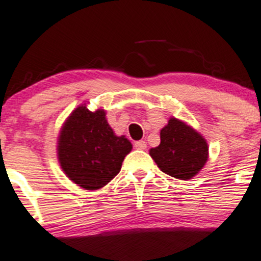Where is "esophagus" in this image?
<instances>
[{
    "label": "esophagus",
    "instance_id": "esophagus-1",
    "mask_svg": "<svg viewBox=\"0 0 261 261\" xmlns=\"http://www.w3.org/2000/svg\"><path fill=\"white\" fill-rule=\"evenodd\" d=\"M134 146H136V149H139V150H145L146 143L144 140H138V142L134 143Z\"/></svg>",
    "mask_w": 261,
    "mask_h": 261
}]
</instances>
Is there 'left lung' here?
Wrapping results in <instances>:
<instances>
[{
	"mask_svg": "<svg viewBox=\"0 0 261 261\" xmlns=\"http://www.w3.org/2000/svg\"><path fill=\"white\" fill-rule=\"evenodd\" d=\"M149 154L163 172L180 180H190L208 160V144L191 125L171 117L160 130V144Z\"/></svg>",
	"mask_w": 261,
	"mask_h": 261,
	"instance_id": "left-lung-1",
	"label": "left lung"
}]
</instances>
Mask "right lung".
<instances>
[{
	"mask_svg": "<svg viewBox=\"0 0 261 261\" xmlns=\"http://www.w3.org/2000/svg\"><path fill=\"white\" fill-rule=\"evenodd\" d=\"M132 143L116 136L106 119V111L76 107L61 127L58 137V160L72 182L85 190L106 186L121 171Z\"/></svg>",
	"mask_w": 261,
	"mask_h": 261,
	"instance_id": "add662e5",
	"label": "right lung"
}]
</instances>
